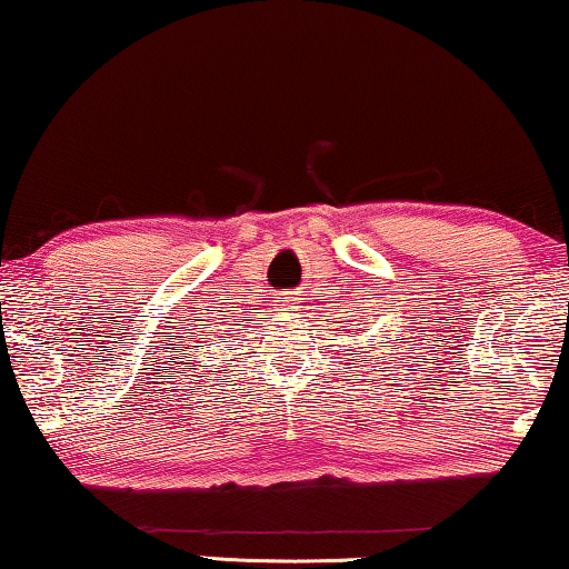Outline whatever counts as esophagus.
<instances>
[{
	"label": "esophagus",
	"mask_w": 569,
	"mask_h": 569,
	"mask_svg": "<svg viewBox=\"0 0 569 569\" xmlns=\"http://www.w3.org/2000/svg\"><path fill=\"white\" fill-rule=\"evenodd\" d=\"M277 306H279V310H284V313H287V310H292L295 306H292V298H290V295H279V298H277Z\"/></svg>",
	"instance_id": "obj_1"
}]
</instances>
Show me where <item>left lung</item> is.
Returning a JSON list of instances; mask_svg holds the SVG:
<instances>
[{
	"label": "left lung",
	"instance_id": "8db88e82",
	"mask_svg": "<svg viewBox=\"0 0 569 569\" xmlns=\"http://www.w3.org/2000/svg\"><path fill=\"white\" fill-rule=\"evenodd\" d=\"M352 321H357V318H352ZM360 325H362V323H360V321H357V323H349V326H352V329H347V331H345V333H347V337H349V333H355V337H362V331H365V326H363V329L360 330L359 329Z\"/></svg>",
	"mask_w": 569,
	"mask_h": 569
}]
</instances>
